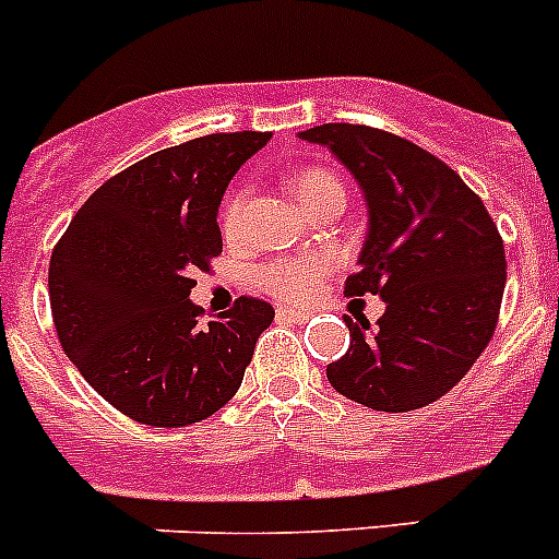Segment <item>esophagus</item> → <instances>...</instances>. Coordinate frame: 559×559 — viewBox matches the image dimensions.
Masks as SVG:
<instances>
[{
  "label": "esophagus",
  "mask_w": 559,
  "mask_h": 559,
  "mask_svg": "<svg viewBox=\"0 0 559 559\" xmlns=\"http://www.w3.org/2000/svg\"><path fill=\"white\" fill-rule=\"evenodd\" d=\"M308 316L305 310H290V308H280L276 310V319H283V322H294V324H302L308 322Z\"/></svg>",
  "instance_id": "34e87169"
}]
</instances>
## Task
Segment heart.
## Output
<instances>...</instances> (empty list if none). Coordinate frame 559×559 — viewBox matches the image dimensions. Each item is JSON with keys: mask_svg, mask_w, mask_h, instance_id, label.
Wrapping results in <instances>:
<instances>
[{"mask_svg": "<svg viewBox=\"0 0 559 559\" xmlns=\"http://www.w3.org/2000/svg\"><path fill=\"white\" fill-rule=\"evenodd\" d=\"M290 190H294L296 201L305 206V210H313L316 204H322L328 199H344V185L335 173H330L328 167H299V170L290 176ZM243 210H246V192H235L229 195L221 212V226H224L226 237H235L243 226ZM335 260L322 251H313V254H299V257H276L269 260L265 265H260L257 271V280L269 290L274 299L280 302H305L313 294L322 290V285L328 283L330 271H333Z\"/></svg>", "mask_w": 559, "mask_h": 559, "instance_id": "b5f03b06", "label": "heart"}]
</instances>
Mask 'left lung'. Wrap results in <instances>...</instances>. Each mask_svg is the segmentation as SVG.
<instances>
[{"mask_svg": "<svg viewBox=\"0 0 559 559\" xmlns=\"http://www.w3.org/2000/svg\"><path fill=\"white\" fill-rule=\"evenodd\" d=\"M299 136L328 145L369 206L344 294L386 302L374 328L344 319L353 341L328 380L374 412L428 406L456 386L496 333L507 285L498 226L456 170L397 133L328 122Z\"/></svg>", "mask_w": 559, "mask_h": 559, "instance_id": "left-lung-1", "label": "left lung"}]
</instances>
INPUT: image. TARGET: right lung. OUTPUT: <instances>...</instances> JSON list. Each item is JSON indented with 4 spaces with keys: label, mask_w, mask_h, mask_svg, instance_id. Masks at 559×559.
Segmentation results:
<instances>
[{
    "label": "right lung",
    "mask_w": 559,
    "mask_h": 559,
    "mask_svg": "<svg viewBox=\"0 0 559 559\" xmlns=\"http://www.w3.org/2000/svg\"><path fill=\"white\" fill-rule=\"evenodd\" d=\"M269 131L210 133L145 156L88 195L49 260L63 353L117 412L181 428L224 408L243 383L274 308L240 296L204 322L195 271L224 249L218 206Z\"/></svg>",
    "instance_id": "add662e5"
}]
</instances>
